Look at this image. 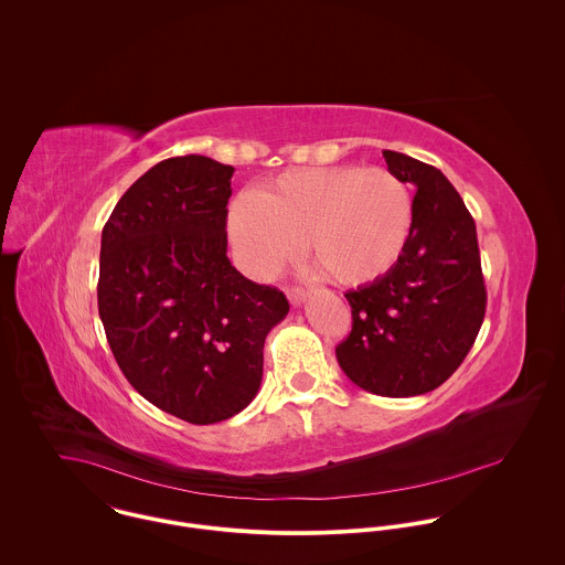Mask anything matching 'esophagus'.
<instances>
[{
  "label": "esophagus",
  "instance_id": "esophagus-1",
  "mask_svg": "<svg viewBox=\"0 0 565 565\" xmlns=\"http://www.w3.org/2000/svg\"><path fill=\"white\" fill-rule=\"evenodd\" d=\"M287 298H289V302H291V305L300 307V305H305V302H307L309 291H305V289H289V291H287Z\"/></svg>",
  "mask_w": 565,
  "mask_h": 565
}]
</instances>
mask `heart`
I'll list each match as a JSON object with an SVG mask.
<instances>
[{"label":"heart","instance_id":"obj_1","mask_svg":"<svg viewBox=\"0 0 565 565\" xmlns=\"http://www.w3.org/2000/svg\"><path fill=\"white\" fill-rule=\"evenodd\" d=\"M228 239L243 271L267 280L296 258L343 287L383 278L413 231L408 186L390 169L318 167L278 175L228 209Z\"/></svg>","mask_w":565,"mask_h":565}]
</instances>
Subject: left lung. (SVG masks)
<instances>
[{
  "label": "left lung",
  "instance_id": "1",
  "mask_svg": "<svg viewBox=\"0 0 565 565\" xmlns=\"http://www.w3.org/2000/svg\"><path fill=\"white\" fill-rule=\"evenodd\" d=\"M387 169L417 186L406 249L383 278L348 291L352 332L334 350L361 390L408 398L437 390L463 363L484 318L477 226L448 178L401 152Z\"/></svg>",
  "mask_w": 565,
  "mask_h": 565
}]
</instances>
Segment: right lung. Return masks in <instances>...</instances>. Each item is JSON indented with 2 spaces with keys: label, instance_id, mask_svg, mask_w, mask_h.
Returning a JSON list of instances; mask_svg holds the SVG:
<instances>
[{
  "label": "right lung",
  "instance_id": "add662e5",
  "mask_svg": "<svg viewBox=\"0 0 565 565\" xmlns=\"http://www.w3.org/2000/svg\"><path fill=\"white\" fill-rule=\"evenodd\" d=\"M233 173L198 154L161 161L102 231L97 309L115 361L148 403L191 424L254 401L265 337L289 313L282 291L226 254Z\"/></svg>",
  "mask_w": 565,
  "mask_h": 565
}]
</instances>
